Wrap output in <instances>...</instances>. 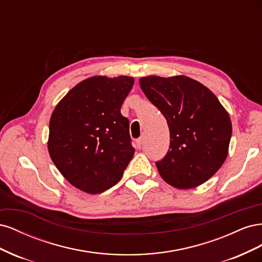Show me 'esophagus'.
<instances>
[{
	"instance_id": "34e87169",
	"label": "esophagus",
	"mask_w": 262,
	"mask_h": 262,
	"mask_svg": "<svg viewBox=\"0 0 262 262\" xmlns=\"http://www.w3.org/2000/svg\"><path fill=\"white\" fill-rule=\"evenodd\" d=\"M142 144H143V137H141L140 139L137 140V146H138L139 148H141Z\"/></svg>"
}]
</instances>
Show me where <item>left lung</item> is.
Segmentation results:
<instances>
[{"instance_id": "1", "label": "left lung", "mask_w": 262, "mask_h": 262, "mask_svg": "<svg viewBox=\"0 0 262 262\" xmlns=\"http://www.w3.org/2000/svg\"><path fill=\"white\" fill-rule=\"evenodd\" d=\"M139 83L169 128V149L156 162L161 177L178 189L204 184L228 154L232 121L226 109L208 87L185 75H150Z\"/></svg>"}]
</instances>
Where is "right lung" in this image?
Instances as JSON below:
<instances>
[{
	"instance_id": "obj_1",
	"label": "right lung",
	"mask_w": 262,
	"mask_h": 262,
	"mask_svg": "<svg viewBox=\"0 0 262 262\" xmlns=\"http://www.w3.org/2000/svg\"><path fill=\"white\" fill-rule=\"evenodd\" d=\"M131 76H92L75 85L50 118L48 150L55 167L86 193L106 191L121 179L134 154L121 105Z\"/></svg>"
}]
</instances>
